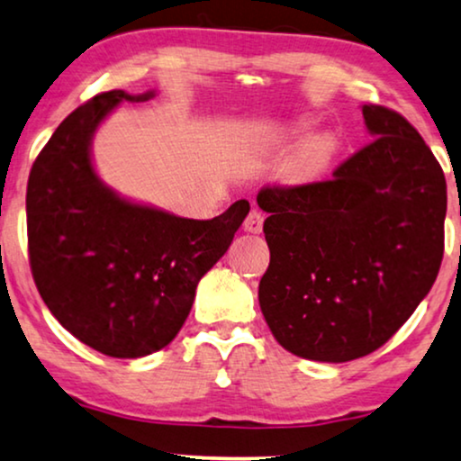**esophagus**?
I'll use <instances>...</instances> for the list:
<instances>
[{
	"instance_id": "34e87169",
	"label": "esophagus",
	"mask_w": 461,
	"mask_h": 461,
	"mask_svg": "<svg viewBox=\"0 0 461 461\" xmlns=\"http://www.w3.org/2000/svg\"><path fill=\"white\" fill-rule=\"evenodd\" d=\"M263 221H266V217H263L259 208H250L247 219H244V230L250 231V234H259L263 230Z\"/></svg>"
}]
</instances>
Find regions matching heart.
I'll list each match as a JSON object with an SVG mask.
<instances>
[{
    "label": "heart",
    "mask_w": 461,
    "mask_h": 461,
    "mask_svg": "<svg viewBox=\"0 0 461 461\" xmlns=\"http://www.w3.org/2000/svg\"><path fill=\"white\" fill-rule=\"evenodd\" d=\"M330 153H333V139L327 134H318L305 140L293 156L291 173L294 179H312L327 167Z\"/></svg>",
    "instance_id": "obj_1"
}]
</instances>
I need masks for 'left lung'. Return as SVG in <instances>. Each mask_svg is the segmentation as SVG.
Segmentation results:
<instances>
[{"label":"left lung","mask_w":461,"mask_h":461,"mask_svg":"<svg viewBox=\"0 0 461 461\" xmlns=\"http://www.w3.org/2000/svg\"><path fill=\"white\" fill-rule=\"evenodd\" d=\"M371 143L329 179L266 185L257 204L269 266L259 305L294 356L348 363L382 348L413 314L445 250L447 183L420 132L363 105Z\"/></svg>","instance_id":"8db88e82"}]
</instances>
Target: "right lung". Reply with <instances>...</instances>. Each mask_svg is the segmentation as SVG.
<instances>
[{
  "label": "right lung",
  "mask_w": 461,
  "mask_h": 461,
  "mask_svg": "<svg viewBox=\"0 0 461 461\" xmlns=\"http://www.w3.org/2000/svg\"><path fill=\"white\" fill-rule=\"evenodd\" d=\"M124 90L92 96L60 122L27 183L29 266L54 318L113 358L168 346L192 310L202 276L230 249L249 214L238 200L195 221L132 204L98 181L90 139Z\"/></svg>",
  "instance_id": "add662e5"
}]
</instances>
